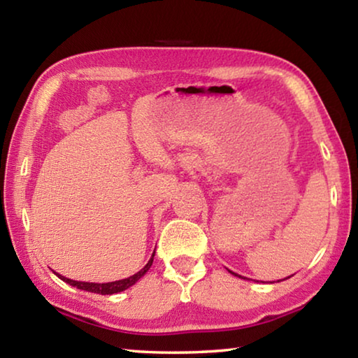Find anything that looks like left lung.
<instances>
[{"instance_id":"8db88e82","label":"left lung","mask_w":358,"mask_h":358,"mask_svg":"<svg viewBox=\"0 0 358 358\" xmlns=\"http://www.w3.org/2000/svg\"><path fill=\"white\" fill-rule=\"evenodd\" d=\"M289 278H290V276H289Z\"/></svg>"}]
</instances>
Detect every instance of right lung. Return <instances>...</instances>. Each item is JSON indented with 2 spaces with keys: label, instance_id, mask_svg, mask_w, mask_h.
I'll use <instances>...</instances> for the list:
<instances>
[{
  "label": "right lung",
  "instance_id": "obj_1",
  "mask_svg": "<svg viewBox=\"0 0 358 358\" xmlns=\"http://www.w3.org/2000/svg\"><path fill=\"white\" fill-rule=\"evenodd\" d=\"M153 257H155V252L151 259L148 260V264L143 266L141 271H137L136 275H132L129 278H126V280H120V281H113V282H82V281H74V280H69V278H64L59 273H55L59 280H63L64 282L71 284V286H74L77 289H82V290H87V292H93V294H101V295H112V294H118V292H123L131 286H134V284L141 280V278L147 273L150 270L151 264H153Z\"/></svg>",
  "mask_w": 358,
  "mask_h": 358
}]
</instances>
